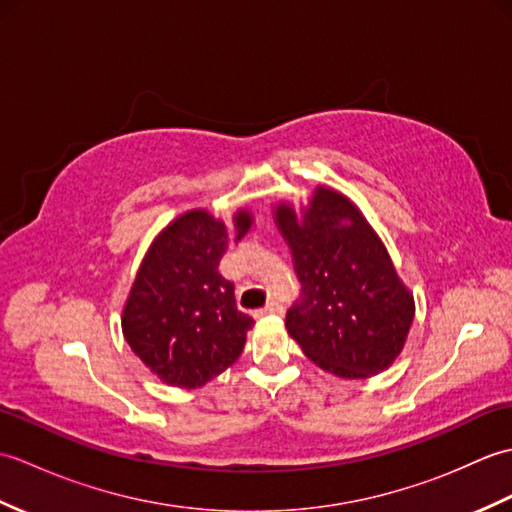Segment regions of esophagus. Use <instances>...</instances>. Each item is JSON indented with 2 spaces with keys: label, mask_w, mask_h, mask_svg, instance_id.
<instances>
[{
  "label": "esophagus",
  "mask_w": 512,
  "mask_h": 512,
  "mask_svg": "<svg viewBox=\"0 0 512 512\" xmlns=\"http://www.w3.org/2000/svg\"><path fill=\"white\" fill-rule=\"evenodd\" d=\"M273 314H281V306L277 301H270L264 310H257V317H273Z\"/></svg>",
  "instance_id": "34e87169"
}]
</instances>
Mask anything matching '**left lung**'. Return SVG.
<instances>
[{"label": "left lung", "mask_w": 512, "mask_h": 512, "mask_svg": "<svg viewBox=\"0 0 512 512\" xmlns=\"http://www.w3.org/2000/svg\"><path fill=\"white\" fill-rule=\"evenodd\" d=\"M273 220L301 281L286 330L303 354L345 380L372 378L394 365L416 301L363 211L345 193L317 184L306 204L275 202Z\"/></svg>", "instance_id": "1"}]
</instances>
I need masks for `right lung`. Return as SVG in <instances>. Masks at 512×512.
Segmentation results:
<instances>
[{
    "label": "right lung",
    "mask_w": 512,
    "mask_h": 512,
    "mask_svg": "<svg viewBox=\"0 0 512 512\" xmlns=\"http://www.w3.org/2000/svg\"><path fill=\"white\" fill-rule=\"evenodd\" d=\"M253 224L248 206H237L231 226L211 211L191 209L173 217L149 244L125 299L121 328L160 383L198 389L242 354L255 323L237 310L233 284L217 266Z\"/></svg>",
    "instance_id": "obj_1"
}]
</instances>
